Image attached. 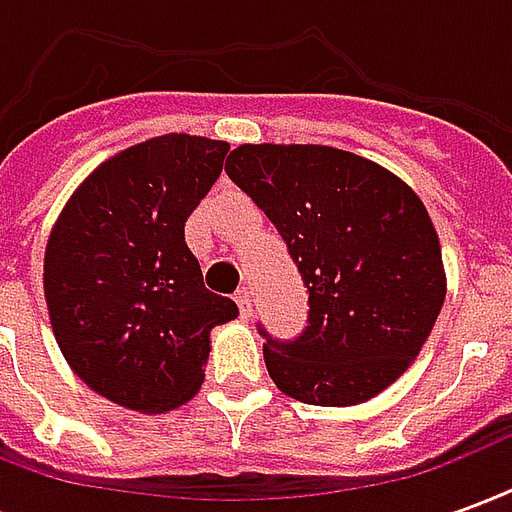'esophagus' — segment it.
Masks as SVG:
<instances>
[{
  "mask_svg": "<svg viewBox=\"0 0 512 512\" xmlns=\"http://www.w3.org/2000/svg\"><path fill=\"white\" fill-rule=\"evenodd\" d=\"M235 304H238V310H241V318H249V315H252V293L246 288H241L235 293Z\"/></svg>",
  "mask_w": 512,
  "mask_h": 512,
  "instance_id": "1",
  "label": "esophagus"
}]
</instances>
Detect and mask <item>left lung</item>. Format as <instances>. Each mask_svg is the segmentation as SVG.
Returning a JSON list of instances; mask_svg holds the SVG:
<instances>
[{"mask_svg": "<svg viewBox=\"0 0 512 512\" xmlns=\"http://www.w3.org/2000/svg\"><path fill=\"white\" fill-rule=\"evenodd\" d=\"M224 172L277 227L310 293L296 340L266 337L271 381L310 406H356L400 378L439 318V235L403 180L326 145H241Z\"/></svg>", "mask_w": 512, "mask_h": 512, "instance_id": "left-lung-1", "label": "left lung"}]
</instances>
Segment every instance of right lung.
Returning <instances> with one entry per match:
<instances>
[{
	"label": "right lung",
	"instance_id": "1",
	"mask_svg": "<svg viewBox=\"0 0 512 512\" xmlns=\"http://www.w3.org/2000/svg\"><path fill=\"white\" fill-rule=\"evenodd\" d=\"M230 145L167 134L104 161L51 227L43 290L62 356L98 395L134 411L194 397L211 329L238 315L205 288L186 219Z\"/></svg>",
	"mask_w": 512,
	"mask_h": 512
}]
</instances>
